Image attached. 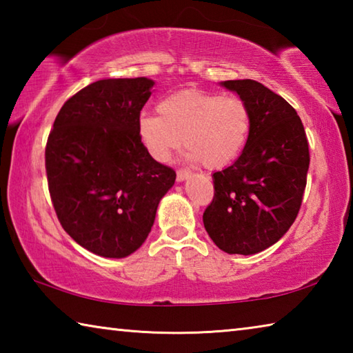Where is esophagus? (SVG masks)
I'll return each mask as SVG.
<instances>
[{
  "instance_id": "1",
  "label": "esophagus",
  "mask_w": 353,
  "mask_h": 353,
  "mask_svg": "<svg viewBox=\"0 0 353 353\" xmlns=\"http://www.w3.org/2000/svg\"><path fill=\"white\" fill-rule=\"evenodd\" d=\"M191 176V172L188 171V170H179L177 171V182H182V181H185V179H188Z\"/></svg>"
}]
</instances>
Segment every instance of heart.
I'll list each match as a JSON object with an SVG mask.
<instances>
[{"label":"heart","instance_id":"heart-1","mask_svg":"<svg viewBox=\"0 0 353 353\" xmlns=\"http://www.w3.org/2000/svg\"><path fill=\"white\" fill-rule=\"evenodd\" d=\"M250 110L238 97L187 88L159 104V115H141L139 134L148 152L166 162L183 145L188 159L205 168L229 165L246 145Z\"/></svg>","mask_w":353,"mask_h":353}]
</instances>
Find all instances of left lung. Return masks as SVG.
<instances>
[{"mask_svg": "<svg viewBox=\"0 0 353 353\" xmlns=\"http://www.w3.org/2000/svg\"><path fill=\"white\" fill-rule=\"evenodd\" d=\"M221 85L248 104L250 130L240 157L213 174L214 196L202 221L221 250L252 255L277 243L294 223L307 185L308 140L292 105L263 83Z\"/></svg>", "mask_w": 353, "mask_h": 353, "instance_id": "8db88e82", "label": "left lung"}]
</instances>
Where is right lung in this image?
Here are the masks:
<instances>
[{"label": "right lung", "instance_id": "right-lung-1", "mask_svg": "<svg viewBox=\"0 0 353 353\" xmlns=\"http://www.w3.org/2000/svg\"><path fill=\"white\" fill-rule=\"evenodd\" d=\"M154 81L103 79L71 97L48 137V188L63 230L90 252L123 259L151 232L176 171L151 157L139 134Z\"/></svg>", "mask_w": 353, "mask_h": 353}]
</instances>
